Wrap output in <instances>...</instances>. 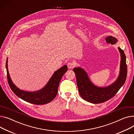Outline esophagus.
<instances>
[{"mask_svg":"<svg viewBox=\"0 0 134 134\" xmlns=\"http://www.w3.org/2000/svg\"><path fill=\"white\" fill-rule=\"evenodd\" d=\"M67 66L69 69H73V68L75 66V65L73 62H69L67 64Z\"/></svg>","mask_w":134,"mask_h":134,"instance_id":"34e87169","label":"esophagus"}]
</instances>
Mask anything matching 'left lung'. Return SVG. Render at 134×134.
<instances>
[{
	"mask_svg": "<svg viewBox=\"0 0 134 134\" xmlns=\"http://www.w3.org/2000/svg\"><path fill=\"white\" fill-rule=\"evenodd\" d=\"M106 42L114 44L118 39L108 36L105 38ZM121 55L120 72L117 79L111 85L106 87H98L93 84L86 70L81 67L73 69L76 77L79 92L82 99L92 103H100L109 100L118 93L125 82L127 75L126 57L124 51L118 47Z\"/></svg>",
	"mask_w": 134,
	"mask_h": 134,
	"instance_id": "left-lung-1",
	"label": "left lung"
}]
</instances>
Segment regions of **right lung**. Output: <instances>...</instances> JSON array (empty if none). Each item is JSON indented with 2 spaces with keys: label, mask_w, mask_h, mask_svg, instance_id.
Masks as SVG:
<instances>
[{
  "label": "right lung",
  "mask_w": 134,
  "mask_h": 134,
  "mask_svg": "<svg viewBox=\"0 0 134 134\" xmlns=\"http://www.w3.org/2000/svg\"><path fill=\"white\" fill-rule=\"evenodd\" d=\"M8 59H6V68L8 82L11 90L21 99L34 104H44L54 99L57 95L60 80L67 71V65H64L53 73L48 82L40 90L34 92L21 90L12 82L8 70Z\"/></svg>",
  "instance_id": "1"
}]
</instances>
